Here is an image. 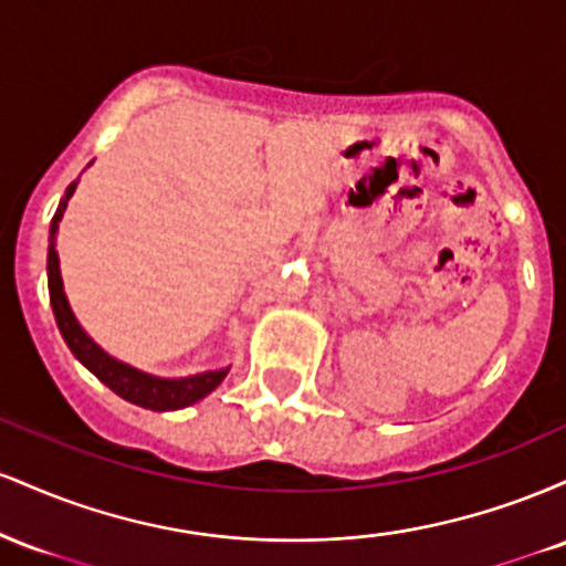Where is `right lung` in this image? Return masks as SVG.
<instances>
[{"label":"right lung","mask_w":566,"mask_h":566,"mask_svg":"<svg viewBox=\"0 0 566 566\" xmlns=\"http://www.w3.org/2000/svg\"><path fill=\"white\" fill-rule=\"evenodd\" d=\"M76 191V184H71L63 193L61 205H57L53 223H50V247H48V287H50V303H53V314L61 329L63 340L71 348V354L82 361L97 380L106 382L114 394H119L122 399L133 401V405L157 409V412H167V409H184L188 405H197L199 399H205L207 394H212L229 375L226 369H210V373L188 375V378H157V375L140 373V369L125 365V361L114 359L112 354H106L97 343L90 337L76 322L74 311H71L66 292H63V279H61V261H57L55 239H57V223H61L63 212L71 193Z\"/></svg>","instance_id":"obj_1"}]
</instances>
